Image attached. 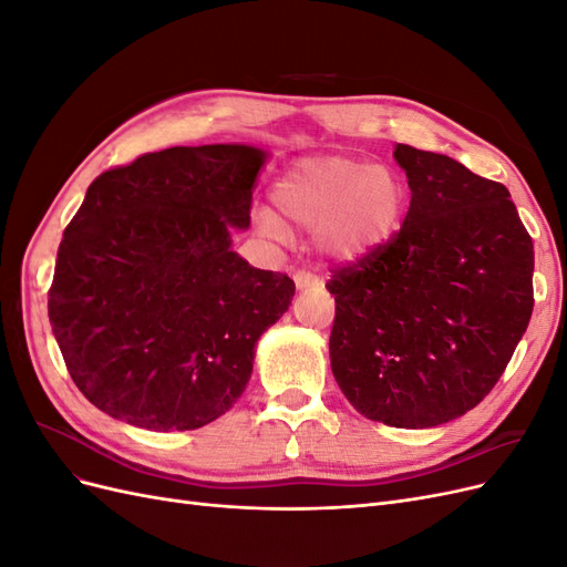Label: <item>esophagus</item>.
<instances>
[{
  "mask_svg": "<svg viewBox=\"0 0 567 567\" xmlns=\"http://www.w3.org/2000/svg\"><path fill=\"white\" fill-rule=\"evenodd\" d=\"M293 281H296L298 290H310V288L319 286V279L315 277V274H310V271H298L296 277H293Z\"/></svg>",
  "mask_w": 567,
  "mask_h": 567,
  "instance_id": "obj_1",
  "label": "esophagus"
}]
</instances>
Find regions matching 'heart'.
<instances>
[{"mask_svg":"<svg viewBox=\"0 0 567 567\" xmlns=\"http://www.w3.org/2000/svg\"><path fill=\"white\" fill-rule=\"evenodd\" d=\"M284 219L315 229V244L338 265L379 257L402 231L409 192L390 167L350 156H305L290 165L271 188ZM255 225L279 238L284 221L257 210Z\"/></svg>","mask_w":567,"mask_h":567,"instance_id":"obj_1","label":"heart"}]
</instances>
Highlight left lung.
I'll return each instance as SVG.
<instances>
[{
	"label": "left lung",
	"mask_w": 567,
	"mask_h": 567,
	"mask_svg": "<svg viewBox=\"0 0 567 567\" xmlns=\"http://www.w3.org/2000/svg\"><path fill=\"white\" fill-rule=\"evenodd\" d=\"M411 203L373 260L333 271L331 371L359 414L433 427L502 379L532 317V238L499 182L433 151L394 146Z\"/></svg>",
	"instance_id": "1"
}]
</instances>
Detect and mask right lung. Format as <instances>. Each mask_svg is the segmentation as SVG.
Listing matches in <instances>:
<instances>
[{"label":"right lung","instance_id":"add662e5","mask_svg":"<svg viewBox=\"0 0 567 567\" xmlns=\"http://www.w3.org/2000/svg\"><path fill=\"white\" fill-rule=\"evenodd\" d=\"M265 161L246 144L173 146L90 184L59 246L49 321L104 414L196 431L244 394L257 340L296 296L231 248Z\"/></svg>","mask_w":567,"mask_h":567}]
</instances>
